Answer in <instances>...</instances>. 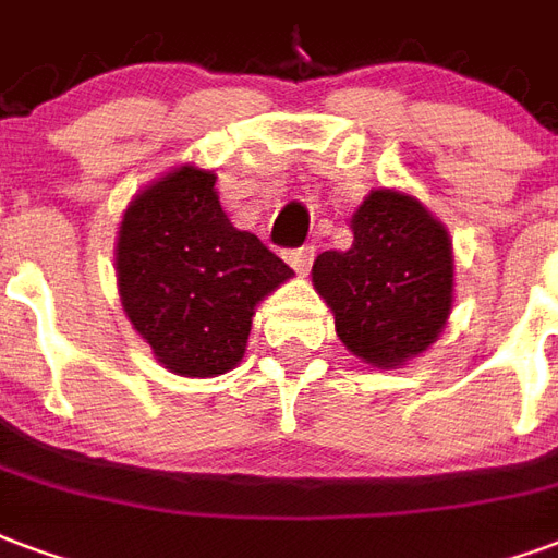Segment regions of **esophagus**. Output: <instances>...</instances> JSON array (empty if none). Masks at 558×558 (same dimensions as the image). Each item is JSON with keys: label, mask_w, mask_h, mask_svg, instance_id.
<instances>
[{"label": "esophagus", "mask_w": 558, "mask_h": 558, "mask_svg": "<svg viewBox=\"0 0 558 558\" xmlns=\"http://www.w3.org/2000/svg\"><path fill=\"white\" fill-rule=\"evenodd\" d=\"M284 262L294 267L296 274H308V267L315 262V246H296L284 252Z\"/></svg>", "instance_id": "1"}]
</instances>
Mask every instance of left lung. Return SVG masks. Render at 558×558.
<instances>
[{
  "mask_svg": "<svg viewBox=\"0 0 558 558\" xmlns=\"http://www.w3.org/2000/svg\"><path fill=\"white\" fill-rule=\"evenodd\" d=\"M351 229V250L320 252L312 279L344 348L392 368L428 351L449 318V234L413 195L396 190H374Z\"/></svg>",
  "mask_w": 558,
  "mask_h": 558,
  "instance_id": "left-lung-1",
  "label": "left lung"
}]
</instances>
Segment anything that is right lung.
Returning a JSON list of instances; mask_svg holds the SVG:
<instances>
[{
	"label": "right lung",
	"instance_id": "right-lung-1",
	"mask_svg": "<svg viewBox=\"0 0 558 558\" xmlns=\"http://www.w3.org/2000/svg\"><path fill=\"white\" fill-rule=\"evenodd\" d=\"M214 184V172L181 166L130 202L118 231V291L130 324L184 377L234 368L258 300L294 274L231 226Z\"/></svg>",
	"mask_w": 558,
	"mask_h": 558
}]
</instances>
